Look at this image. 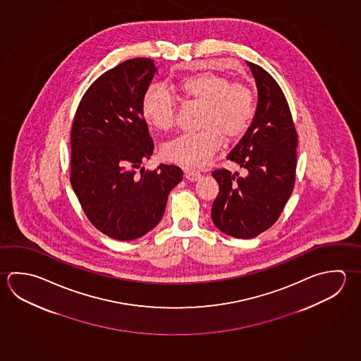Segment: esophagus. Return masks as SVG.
Returning <instances> with one entry per match:
<instances>
[{"instance_id": "1", "label": "esophagus", "mask_w": 361, "mask_h": 361, "mask_svg": "<svg viewBox=\"0 0 361 361\" xmlns=\"http://www.w3.org/2000/svg\"><path fill=\"white\" fill-rule=\"evenodd\" d=\"M184 176L190 182H196V180L201 178V173L197 171H192V169H184Z\"/></svg>"}]
</instances>
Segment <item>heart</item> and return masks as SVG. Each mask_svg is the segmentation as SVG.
<instances>
[{"mask_svg": "<svg viewBox=\"0 0 361 361\" xmlns=\"http://www.w3.org/2000/svg\"><path fill=\"white\" fill-rule=\"evenodd\" d=\"M178 89L187 100L204 105L201 131L180 135L163 146V157L185 166H202L221 149L225 138L242 137L256 113L253 92L248 86L231 84L212 73L184 78ZM142 113L157 131H169L176 123L177 104L164 85L151 84L142 97Z\"/></svg>", "mask_w": 361, "mask_h": 361, "instance_id": "heart-1", "label": "heart"}]
</instances>
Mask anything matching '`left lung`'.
<instances>
[{"instance_id": "obj_1", "label": "left lung", "mask_w": 361, "mask_h": 361, "mask_svg": "<svg viewBox=\"0 0 361 361\" xmlns=\"http://www.w3.org/2000/svg\"><path fill=\"white\" fill-rule=\"evenodd\" d=\"M247 65L256 80V113L250 128L226 157L244 169V176L226 169L212 173L219 183L211 209L212 223L239 239L255 238L280 216L295 183L298 146L281 87L261 66Z\"/></svg>"}]
</instances>
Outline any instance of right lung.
I'll list each match as a JSON object with an SVG mask.
<instances>
[{
    "mask_svg": "<svg viewBox=\"0 0 361 361\" xmlns=\"http://www.w3.org/2000/svg\"><path fill=\"white\" fill-rule=\"evenodd\" d=\"M157 73L150 59L125 61L92 82L71 130V184L90 223L116 240L157 226L171 190L183 179L176 165L145 171L154 142L142 97Z\"/></svg>",
    "mask_w": 361,
    "mask_h": 361,
    "instance_id": "1",
    "label": "right lung"
}]
</instances>
